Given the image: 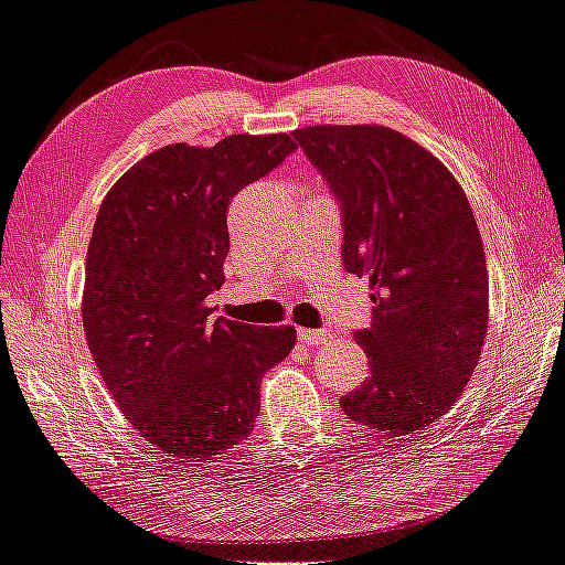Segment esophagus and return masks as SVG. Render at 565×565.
Listing matches in <instances>:
<instances>
[{"instance_id": "obj_1", "label": "esophagus", "mask_w": 565, "mask_h": 565, "mask_svg": "<svg viewBox=\"0 0 565 565\" xmlns=\"http://www.w3.org/2000/svg\"><path fill=\"white\" fill-rule=\"evenodd\" d=\"M297 337L302 343H307V347H317V343L331 339V331L329 329H299Z\"/></svg>"}]
</instances>
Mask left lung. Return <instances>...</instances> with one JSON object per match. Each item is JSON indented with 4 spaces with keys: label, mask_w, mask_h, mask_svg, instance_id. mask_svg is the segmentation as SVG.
<instances>
[{
    "label": "left lung",
    "mask_w": 565,
    "mask_h": 565,
    "mask_svg": "<svg viewBox=\"0 0 565 565\" xmlns=\"http://www.w3.org/2000/svg\"><path fill=\"white\" fill-rule=\"evenodd\" d=\"M341 202L343 266L365 275L373 324L355 331L371 375L349 419L409 434L454 407L488 333V263L463 188L439 158L377 124L292 131Z\"/></svg>",
    "instance_id": "left-lung-1"
}]
</instances>
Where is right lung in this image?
<instances>
[{
  "instance_id": "obj_1",
  "label": "right lung",
  "mask_w": 565,
  "mask_h": 565,
  "mask_svg": "<svg viewBox=\"0 0 565 565\" xmlns=\"http://www.w3.org/2000/svg\"><path fill=\"white\" fill-rule=\"evenodd\" d=\"M292 136L172 143L114 182L92 228L83 292L87 347L131 427L172 460H212L256 427L260 377L295 327L212 317L224 285L226 210L280 166Z\"/></svg>"
}]
</instances>
